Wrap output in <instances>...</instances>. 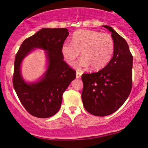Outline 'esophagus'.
I'll return each instance as SVG.
<instances>
[{
    "mask_svg": "<svg viewBox=\"0 0 148 148\" xmlns=\"http://www.w3.org/2000/svg\"><path fill=\"white\" fill-rule=\"evenodd\" d=\"M81 73H80L79 72H76V79H79V78H81Z\"/></svg>",
    "mask_w": 148,
    "mask_h": 148,
    "instance_id": "34e87169",
    "label": "esophagus"
}]
</instances>
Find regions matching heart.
I'll return each instance as SVG.
<instances>
[{
	"label": "heart",
	"mask_w": 148,
	"mask_h": 148,
	"mask_svg": "<svg viewBox=\"0 0 148 148\" xmlns=\"http://www.w3.org/2000/svg\"><path fill=\"white\" fill-rule=\"evenodd\" d=\"M115 45L109 34L90 30H80L73 34L72 43L64 41L61 52L64 61L69 65L76 58L82 56L75 64L76 67H88L99 70L109 62L114 53Z\"/></svg>",
	"instance_id": "obj_1"
}]
</instances>
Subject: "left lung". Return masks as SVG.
Instances as JSON below:
<instances>
[{
	"mask_svg": "<svg viewBox=\"0 0 148 148\" xmlns=\"http://www.w3.org/2000/svg\"><path fill=\"white\" fill-rule=\"evenodd\" d=\"M115 49L113 58L99 72L82 74L84 108L96 116L111 115L122 106L132 87L133 56L126 40L108 25Z\"/></svg>",
	"mask_w": 148,
	"mask_h": 148,
	"instance_id": "1",
	"label": "left lung"
}]
</instances>
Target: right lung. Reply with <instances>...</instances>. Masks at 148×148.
Listing matches in <instances>:
<instances>
[{"instance_id":"obj_1","label":"right lung","mask_w":148,"mask_h":148,"mask_svg":"<svg viewBox=\"0 0 148 148\" xmlns=\"http://www.w3.org/2000/svg\"><path fill=\"white\" fill-rule=\"evenodd\" d=\"M69 35L67 28H42L25 39L14 60L13 86L18 99L33 116L47 118L60 110L62 94L75 79L76 72L63 60L62 44ZM35 48L45 51L47 70L38 81L28 83L21 75L22 61Z\"/></svg>"}]
</instances>
